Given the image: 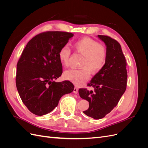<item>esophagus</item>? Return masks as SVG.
<instances>
[{
	"mask_svg": "<svg viewBox=\"0 0 148 148\" xmlns=\"http://www.w3.org/2000/svg\"><path fill=\"white\" fill-rule=\"evenodd\" d=\"M73 92L75 94H78V88L77 87H75L74 89H73Z\"/></svg>",
	"mask_w": 148,
	"mask_h": 148,
	"instance_id": "34e87169",
	"label": "esophagus"
}]
</instances>
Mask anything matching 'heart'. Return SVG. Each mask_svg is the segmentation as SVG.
<instances>
[{
  "label": "heart",
  "mask_w": 148,
  "mask_h": 148,
  "mask_svg": "<svg viewBox=\"0 0 148 148\" xmlns=\"http://www.w3.org/2000/svg\"><path fill=\"white\" fill-rule=\"evenodd\" d=\"M75 50L83 59L80 62L79 69H71L64 73L65 78L76 85H80L86 82L89 77V71L95 74L99 71L104 65L107 57L106 47L91 38H84L73 44ZM71 51L65 46L59 52V59L64 66L69 64Z\"/></svg>",
  "instance_id": "obj_1"
}]
</instances>
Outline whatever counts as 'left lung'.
Segmentation results:
<instances>
[{
  "instance_id": "left-lung-1",
  "label": "left lung",
  "mask_w": 148,
  "mask_h": 148,
  "mask_svg": "<svg viewBox=\"0 0 148 148\" xmlns=\"http://www.w3.org/2000/svg\"><path fill=\"white\" fill-rule=\"evenodd\" d=\"M97 37L106 46L105 64L88 84L95 91L78 90L79 96L89 102V108L83 113L96 120L104 117L117 105L126 90L127 79V62L120 44L107 36Z\"/></svg>"
}]
</instances>
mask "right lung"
Segmentation results:
<instances>
[{
	"label": "right lung",
	"instance_id": "right-lung-1",
	"mask_svg": "<svg viewBox=\"0 0 148 148\" xmlns=\"http://www.w3.org/2000/svg\"><path fill=\"white\" fill-rule=\"evenodd\" d=\"M73 36L71 33L47 31L28 42L16 65V85L23 104L33 114L51 112L62 96L72 92L69 81L56 82L62 73L60 49Z\"/></svg>",
	"mask_w": 148,
	"mask_h": 148
}]
</instances>
